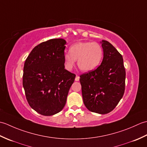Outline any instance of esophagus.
Returning <instances> with one entry per match:
<instances>
[{
  "mask_svg": "<svg viewBox=\"0 0 147 147\" xmlns=\"http://www.w3.org/2000/svg\"><path fill=\"white\" fill-rule=\"evenodd\" d=\"M79 80H80V76L76 75V78H75V81H76V82H78Z\"/></svg>",
  "mask_w": 147,
  "mask_h": 147,
  "instance_id": "1",
  "label": "esophagus"
}]
</instances>
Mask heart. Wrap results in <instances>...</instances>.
I'll return each instance as SVG.
<instances>
[{
	"label": "heart",
	"mask_w": 147,
	"mask_h": 147,
	"mask_svg": "<svg viewBox=\"0 0 147 147\" xmlns=\"http://www.w3.org/2000/svg\"><path fill=\"white\" fill-rule=\"evenodd\" d=\"M69 52L64 55V65L67 70H71L78 60V66L81 71H91L98 66L104 55L102 46L96 42H77L70 47Z\"/></svg>",
	"instance_id": "heart-1"
}]
</instances>
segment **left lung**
I'll list each match as a JSON object with an SVG mask.
<instances>
[{"mask_svg": "<svg viewBox=\"0 0 147 147\" xmlns=\"http://www.w3.org/2000/svg\"><path fill=\"white\" fill-rule=\"evenodd\" d=\"M104 52L101 64L80 76L84 104L90 111L105 114L116 107L125 90L126 71L120 53L106 40L100 42Z\"/></svg>", "mask_w": 147, "mask_h": 147, "instance_id": "left-lung-1", "label": "left lung"}]
</instances>
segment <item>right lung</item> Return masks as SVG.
I'll list each match as a JSON object with an SVG mask.
<instances>
[{"label":"right lung","instance_id":"right-lung-1","mask_svg":"<svg viewBox=\"0 0 147 147\" xmlns=\"http://www.w3.org/2000/svg\"><path fill=\"white\" fill-rule=\"evenodd\" d=\"M66 41L49 40L36 46L24 62L23 85L30 107L46 116L62 110L76 75L64 69Z\"/></svg>","mask_w":147,"mask_h":147}]
</instances>
